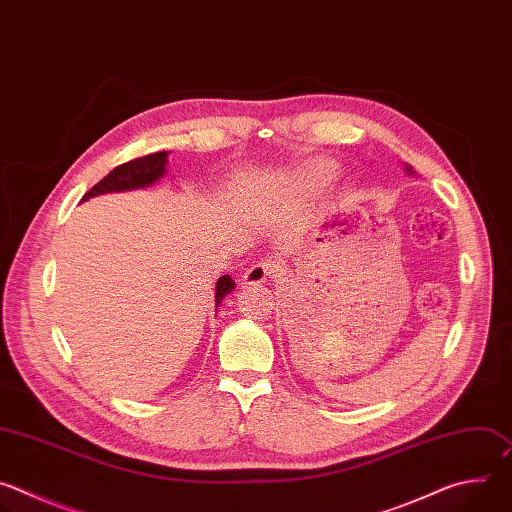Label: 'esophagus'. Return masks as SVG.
<instances>
[{
  "mask_svg": "<svg viewBox=\"0 0 512 512\" xmlns=\"http://www.w3.org/2000/svg\"><path fill=\"white\" fill-rule=\"evenodd\" d=\"M279 271V263L273 261V259H261V261H255L243 275V281L245 283H263L265 279H269L273 273Z\"/></svg>",
  "mask_w": 512,
  "mask_h": 512,
  "instance_id": "34e87169",
  "label": "esophagus"
}]
</instances>
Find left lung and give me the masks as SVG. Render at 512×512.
Masks as SVG:
<instances>
[{
  "label": "left lung",
  "mask_w": 512,
  "mask_h": 512,
  "mask_svg": "<svg viewBox=\"0 0 512 512\" xmlns=\"http://www.w3.org/2000/svg\"><path fill=\"white\" fill-rule=\"evenodd\" d=\"M407 170H409V168H407Z\"/></svg>",
  "instance_id": "8db88e82"
}]
</instances>
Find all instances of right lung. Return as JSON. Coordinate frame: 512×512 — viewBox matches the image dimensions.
Instances as JSON below:
<instances>
[{
	"label": "right lung",
	"instance_id": "1",
	"mask_svg": "<svg viewBox=\"0 0 512 512\" xmlns=\"http://www.w3.org/2000/svg\"><path fill=\"white\" fill-rule=\"evenodd\" d=\"M168 152H154L148 156H141L135 160H129L121 166H117L113 172H109L101 182H97L85 196L83 200H89L91 196L107 194V192H121V190H133V188H143L150 186L156 180H160L166 172V160ZM235 287V281L231 275H223L216 281V308L225 300V296Z\"/></svg>",
	"mask_w": 512,
	"mask_h": 512
}]
</instances>
